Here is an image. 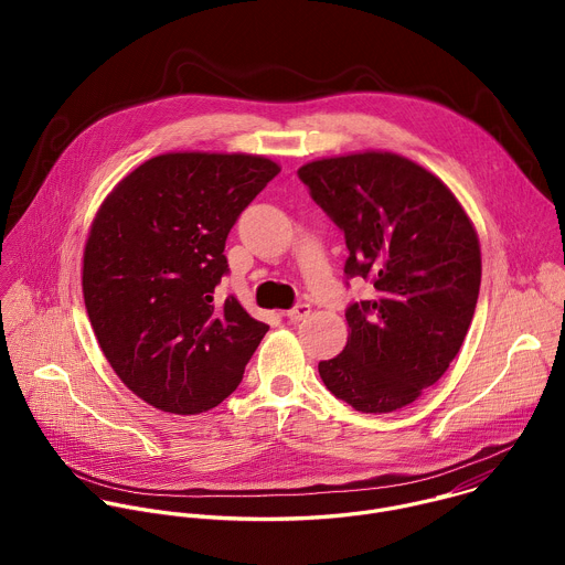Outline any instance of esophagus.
I'll return each instance as SVG.
<instances>
[{"label": "esophagus", "instance_id": "obj_1", "mask_svg": "<svg viewBox=\"0 0 565 565\" xmlns=\"http://www.w3.org/2000/svg\"><path fill=\"white\" fill-rule=\"evenodd\" d=\"M310 315V306L308 303H297V306H292L290 310H286V317L290 319V321H301V319H306Z\"/></svg>", "mask_w": 565, "mask_h": 565}]
</instances>
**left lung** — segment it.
<instances>
[{
  "label": "left lung",
  "instance_id": "1",
  "mask_svg": "<svg viewBox=\"0 0 565 565\" xmlns=\"http://www.w3.org/2000/svg\"><path fill=\"white\" fill-rule=\"evenodd\" d=\"M297 174L344 230V273L377 290L347 308V347L319 375L355 412L407 407L445 375L471 324L476 227L436 174L393 151L319 158Z\"/></svg>",
  "mask_w": 565,
  "mask_h": 565
}]
</instances>
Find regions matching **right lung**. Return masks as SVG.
<instances>
[{
  "label": "right lung",
  "mask_w": 565,
  "mask_h": 565,
  "mask_svg": "<svg viewBox=\"0 0 565 565\" xmlns=\"http://www.w3.org/2000/svg\"><path fill=\"white\" fill-rule=\"evenodd\" d=\"M281 172L253 153L168 151L103 201L83 259L98 344L147 405L194 416L238 386L268 324L214 288L238 214Z\"/></svg>",
  "instance_id": "obj_1"
}]
</instances>
